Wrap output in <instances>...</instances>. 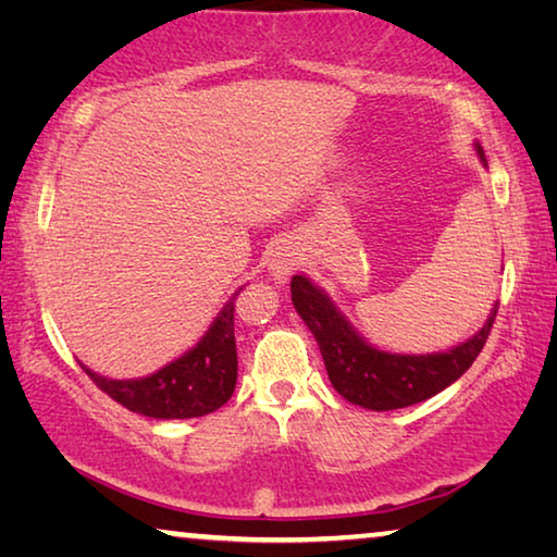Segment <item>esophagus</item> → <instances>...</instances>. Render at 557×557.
I'll return each instance as SVG.
<instances>
[{
  "mask_svg": "<svg viewBox=\"0 0 557 557\" xmlns=\"http://www.w3.org/2000/svg\"><path fill=\"white\" fill-rule=\"evenodd\" d=\"M296 269V253L288 249V246H281V249L273 253V259H271V276L278 281H286L288 278V273Z\"/></svg>",
  "mask_w": 557,
  "mask_h": 557,
  "instance_id": "1",
  "label": "esophagus"
}]
</instances>
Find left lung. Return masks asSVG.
I'll list each match as a JSON object with an SVG mask.
<instances>
[{
  "instance_id": "obj_1",
  "label": "left lung",
  "mask_w": 557,
  "mask_h": 557,
  "mask_svg": "<svg viewBox=\"0 0 557 557\" xmlns=\"http://www.w3.org/2000/svg\"><path fill=\"white\" fill-rule=\"evenodd\" d=\"M290 301L319 341L333 388L350 404L368 410L406 408L448 388L481 356L498 313L495 306L485 326L448 354L400 356L368 346L336 311L329 296L306 276L290 278Z\"/></svg>"
}]
</instances>
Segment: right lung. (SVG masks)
Listing matches in <instances>:
<instances>
[{
  "mask_svg": "<svg viewBox=\"0 0 557 557\" xmlns=\"http://www.w3.org/2000/svg\"><path fill=\"white\" fill-rule=\"evenodd\" d=\"M238 290L221 308L207 336L189 354L176 358L174 363L164 366L161 371L147 375V379L111 381L89 371L87 366L82 368L109 398L129 408L132 413L164 418V421L213 413V410L226 404L236 388L238 361L234 306Z\"/></svg>",
  "mask_w": 557,
  "mask_h": 557,
  "instance_id": "obj_1",
  "label": "right lung"
}]
</instances>
